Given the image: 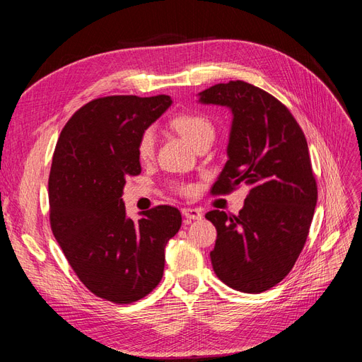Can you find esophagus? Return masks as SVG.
I'll use <instances>...</instances> for the list:
<instances>
[{
    "label": "esophagus",
    "mask_w": 362,
    "mask_h": 362,
    "mask_svg": "<svg viewBox=\"0 0 362 362\" xmlns=\"http://www.w3.org/2000/svg\"><path fill=\"white\" fill-rule=\"evenodd\" d=\"M181 213L185 218H187V221H199V218H202V211L199 210V208L185 206V208H182Z\"/></svg>",
    "instance_id": "obj_1"
}]
</instances>
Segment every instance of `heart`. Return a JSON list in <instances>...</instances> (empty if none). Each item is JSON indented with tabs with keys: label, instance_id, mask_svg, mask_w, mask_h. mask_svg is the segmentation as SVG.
Segmentation results:
<instances>
[{
	"label": "heart",
	"instance_id": "heart-1",
	"mask_svg": "<svg viewBox=\"0 0 362 362\" xmlns=\"http://www.w3.org/2000/svg\"><path fill=\"white\" fill-rule=\"evenodd\" d=\"M172 127L189 141L190 145L198 146L201 141L214 137V125L210 119L202 113L184 112L172 119ZM156 151V131L152 128L145 129L139 139L137 154L139 158L148 161ZM190 187H184L182 192H190Z\"/></svg>",
	"mask_w": 362,
	"mask_h": 362
}]
</instances>
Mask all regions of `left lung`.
<instances>
[{"label": "left lung", "mask_w": 362, "mask_h": 362, "mask_svg": "<svg viewBox=\"0 0 362 362\" xmlns=\"http://www.w3.org/2000/svg\"><path fill=\"white\" fill-rule=\"evenodd\" d=\"M199 103L233 113L228 161L211 193L250 187L237 216L205 214L217 229L211 264L228 287L262 293L288 275L310 233L317 185L308 144L288 108L249 83L211 86Z\"/></svg>", "instance_id": "left-lung-1"}]
</instances>
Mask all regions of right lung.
I'll return each mask as SVG.
<instances>
[{
    "label": "right lung",
    "mask_w": 362,
    "mask_h": 362,
    "mask_svg": "<svg viewBox=\"0 0 362 362\" xmlns=\"http://www.w3.org/2000/svg\"><path fill=\"white\" fill-rule=\"evenodd\" d=\"M168 95H117L83 105L62 129L48 194L52 234L84 286L98 298L131 303L163 278L164 247L180 231L178 208L127 216L128 177L141 172V133L168 110Z\"/></svg>",
    "instance_id": "obj_1"
}]
</instances>
